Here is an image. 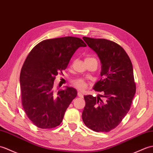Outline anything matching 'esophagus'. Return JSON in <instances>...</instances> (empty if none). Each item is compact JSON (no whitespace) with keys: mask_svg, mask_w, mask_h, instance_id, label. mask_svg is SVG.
I'll return each instance as SVG.
<instances>
[{"mask_svg":"<svg viewBox=\"0 0 153 153\" xmlns=\"http://www.w3.org/2000/svg\"><path fill=\"white\" fill-rule=\"evenodd\" d=\"M78 96L80 97H83V94L82 92H80V91H78Z\"/></svg>","mask_w":153,"mask_h":153,"instance_id":"1","label":"esophagus"}]
</instances>
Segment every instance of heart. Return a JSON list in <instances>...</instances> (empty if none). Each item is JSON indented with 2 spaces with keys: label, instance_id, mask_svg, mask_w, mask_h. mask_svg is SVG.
I'll return each mask as SVG.
<instances>
[{
  "label": "heart",
  "instance_id": "b5f03b06",
  "mask_svg": "<svg viewBox=\"0 0 153 153\" xmlns=\"http://www.w3.org/2000/svg\"><path fill=\"white\" fill-rule=\"evenodd\" d=\"M94 58L93 57H86L85 59V61L86 60H89V59H93ZM73 85L75 86L78 89L80 90H83L84 89H86L88 84L86 83V82L83 79H78L75 80L73 81Z\"/></svg>",
  "mask_w": 153,
  "mask_h": 153
}]
</instances>
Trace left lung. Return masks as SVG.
<instances>
[{
  "instance_id": "obj_1",
  "label": "left lung",
  "mask_w": 153,
  "mask_h": 153,
  "mask_svg": "<svg viewBox=\"0 0 153 153\" xmlns=\"http://www.w3.org/2000/svg\"><path fill=\"white\" fill-rule=\"evenodd\" d=\"M82 39L100 59L101 78L94 90L102 93L97 97L84 96L86 105L82 120L91 130L108 132L121 123L130 108L136 90L133 66L125 50L114 42L86 36Z\"/></svg>"
}]
</instances>
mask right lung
<instances>
[{
  "mask_svg": "<svg viewBox=\"0 0 153 153\" xmlns=\"http://www.w3.org/2000/svg\"><path fill=\"white\" fill-rule=\"evenodd\" d=\"M82 39L73 36L47 39L29 52L20 73L22 105L27 116L36 126L50 129L59 126L65 111L77 95L72 87L53 91V81L65 70Z\"/></svg>",
  "mask_w": 153,
  "mask_h": 153,
  "instance_id": "add662e5",
  "label": "right lung"
}]
</instances>
